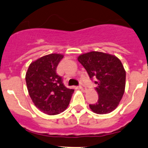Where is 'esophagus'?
<instances>
[{
  "label": "esophagus",
  "mask_w": 148,
  "mask_h": 148,
  "mask_svg": "<svg viewBox=\"0 0 148 148\" xmlns=\"http://www.w3.org/2000/svg\"><path fill=\"white\" fill-rule=\"evenodd\" d=\"M79 89L82 90V91H85V90H86V87L83 84H80Z\"/></svg>",
  "instance_id": "obj_1"
}]
</instances>
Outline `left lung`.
Segmentation results:
<instances>
[{
    "label": "left lung",
    "instance_id": "1",
    "mask_svg": "<svg viewBox=\"0 0 148 148\" xmlns=\"http://www.w3.org/2000/svg\"><path fill=\"white\" fill-rule=\"evenodd\" d=\"M91 79L97 84L98 100L90 108L97 114L112 112L119 104L126 85V71L121 61L114 55L91 51L77 58Z\"/></svg>",
    "mask_w": 148,
    "mask_h": 148
}]
</instances>
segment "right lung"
<instances>
[{"label":"right lung","instance_id":"add662e5","mask_svg":"<svg viewBox=\"0 0 148 148\" xmlns=\"http://www.w3.org/2000/svg\"><path fill=\"white\" fill-rule=\"evenodd\" d=\"M64 55L44 56L30 64L26 73L29 95L34 106L44 114L56 115L68 107L74 90L64 86L56 68Z\"/></svg>","mask_w":148,"mask_h":148}]
</instances>
